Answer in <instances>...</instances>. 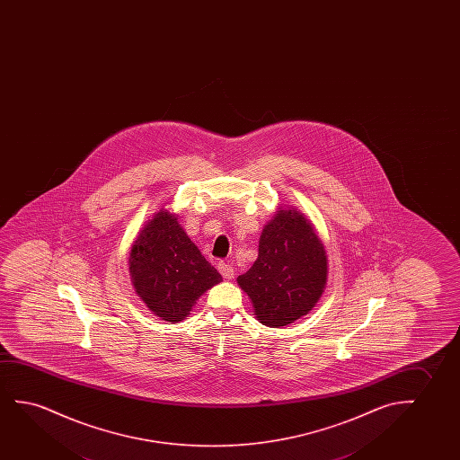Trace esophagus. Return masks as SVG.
Masks as SVG:
<instances>
[{
	"label": "esophagus",
	"instance_id": "obj_1",
	"mask_svg": "<svg viewBox=\"0 0 460 460\" xmlns=\"http://www.w3.org/2000/svg\"><path fill=\"white\" fill-rule=\"evenodd\" d=\"M218 270H220L223 278H226V279H233L234 278V267L233 265L226 264V262H220L218 264Z\"/></svg>",
	"mask_w": 460,
	"mask_h": 460
}]
</instances>
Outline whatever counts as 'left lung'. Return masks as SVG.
<instances>
[{"mask_svg": "<svg viewBox=\"0 0 460 460\" xmlns=\"http://www.w3.org/2000/svg\"><path fill=\"white\" fill-rule=\"evenodd\" d=\"M327 278V252L313 223L296 208H279L262 229L258 259L237 283L256 319L279 328L314 308Z\"/></svg>", "mask_w": 460, "mask_h": 460, "instance_id": "1", "label": "left lung"}]
</instances>
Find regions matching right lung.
Masks as SVG:
<instances>
[{
  "label": "right lung",
  "instance_id": "obj_1",
  "mask_svg": "<svg viewBox=\"0 0 460 460\" xmlns=\"http://www.w3.org/2000/svg\"><path fill=\"white\" fill-rule=\"evenodd\" d=\"M128 271L152 314L172 323L189 317L198 298L223 281L170 208H160L139 229L128 252Z\"/></svg>",
  "mask_w": 460,
  "mask_h": 460
}]
</instances>
